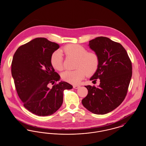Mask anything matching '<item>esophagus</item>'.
I'll list each match as a JSON object with an SVG mask.
<instances>
[{
    "mask_svg": "<svg viewBox=\"0 0 146 146\" xmlns=\"http://www.w3.org/2000/svg\"><path fill=\"white\" fill-rule=\"evenodd\" d=\"M80 85H73V88L74 89H78V88H80Z\"/></svg>",
    "mask_w": 146,
    "mask_h": 146,
    "instance_id": "obj_1",
    "label": "esophagus"
}]
</instances>
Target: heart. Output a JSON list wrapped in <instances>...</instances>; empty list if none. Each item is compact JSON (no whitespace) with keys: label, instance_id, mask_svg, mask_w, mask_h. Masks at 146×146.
<instances>
[{"label":"heart","instance_id":"b5f03b06","mask_svg":"<svg viewBox=\"0 0 146 146\" xmlns=\"http://www.w3.org/2000/svg\"><path fill=\"white\" fill-rule=\"evenodd\" d=\"M62 52L67 56L76 58V68L74 70H67L63 72V79L72 84H78L86 76L93 74L97 70L99 64V57L97 54L92 51H87L83 46L70 44L64 46L60 50H56L52 53L50 58L52 66L58 70L63 69Z\"/></svg>","mask_w":146,"mask_h":146}]
</instances>
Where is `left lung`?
Wrapping results in <instances>:
<instances>
[{
    "mask_svg": "<svg viewBox=\"0 0 146 146\" xmlns=\"http://www.w3.org/2000/svg\"><path fill=\"white\" fill-rule=\"evenodd\" d=\"M89 46L99 57V64L90 80L99 79V86H85L87 96L82 101L88 111L105 114L121 104L126 96L132 76V63L124 47L110 38L99 36Z\"/></svg>",
    "mask_w": 146,
    "mask_h": 146,
    "instance_id": "8db88e82",
    "label": "left lung"
}]
</instances>
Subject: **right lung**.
I'll return each instance as SVG.
<instances>
[{
    "label": "right lung",
    "mask_w": 146,
    "mask_h": 146,
    "mask_svg": "<svg viewBox=\"0 0 146 146\" xmlns=\"http://www.w3.org/2000/svg\"><path fill=\"white\" fill-rule=\"evenodd\" d=\"M60 48L57 43L37 38L20 46L11 63L15 88L24 107L39 116L53 114L63 103V91L73 86L58 82L60 76L50 62L51 56ZM54 85L49 88V84Z\"/></svg>",
    "instance_id": "add662e5"
}]
</instances>
